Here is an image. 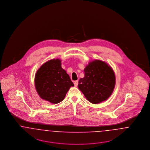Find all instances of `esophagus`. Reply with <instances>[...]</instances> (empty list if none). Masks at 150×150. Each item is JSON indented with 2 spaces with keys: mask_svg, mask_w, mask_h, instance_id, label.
<instances>
[{
  "mask_svg": "<svg viewBox=\"0 0 150 150\" xmlns=\"http://www.w3.org/2000/svg\"><path fill=\"white\" fill-rule=\"evenodd\" d=\"M78 84V80L75 81H74V86H77Z\"/></svg>",
  "mask_w": 150,
  "mask_h": 150,
  "instance_id": "obj_1",
  "label": "esophagus"
}]
</instances>
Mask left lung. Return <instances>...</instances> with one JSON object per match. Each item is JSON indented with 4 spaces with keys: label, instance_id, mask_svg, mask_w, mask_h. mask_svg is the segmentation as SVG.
I'll return each instance as SVG.
<instances>
[{
    "label": "left lung",
    "instance_id": "obj_1",
    "mask_svg": "<svg viewBox=\"0 0 150 150\" xmlns=\"http://www.w3.org/2000/svg\"><path fill=\"white\" fill-rule=\"evenodd\" d=\"M84 77L80 79L78 88L93 104L105 101L114 90L116 77L110 65L100 59L91 61L84 69Z\"/></svg>",
    "mask_w": 150,
    "mask_h": 150
}]
</instances>
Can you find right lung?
<instances>
[{"instance_id":"obj_1","label":"right lung","mask_w":150,"mask_h":150,"mask_svg":"<svg viewBox=\"0 0 150 150\" xmlns=\"http://www.w3.org/2000/svg\"><path fill=\"white\" fill-rule=\"evenodd\" d=\"M36 91L43 100L53 104L62 101L71 86L74 85L61 67V60L54 58L43 64L34 79Z\"/></svg>"}]
</instances>
